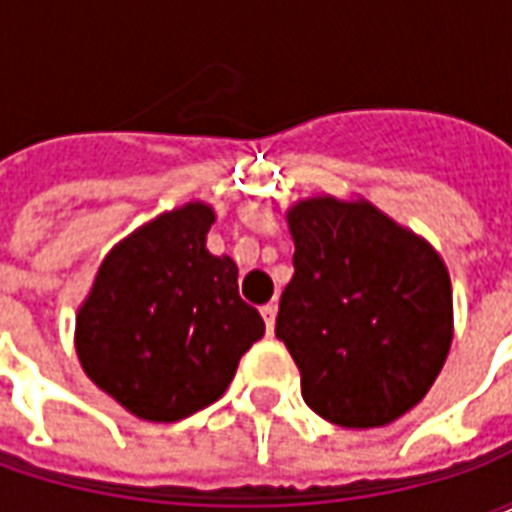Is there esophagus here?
I'll return each instance as SVG.
<instances>
[{"mask_svg": "<svg viewBox=\"0 0 512 512\" xmlns=\"http://www.w3.org/2000/svg\"><path fill=\"white\" fill-rule=\"evenodd\" d=\"M263 312V321H266L268 334H274V321H277V304H266V307H260Z\"/></svg>", "mask_w": 512, "mask_h": 512, "instance_id": "esophagus-1", "label": "esophagus"}]
</instances>
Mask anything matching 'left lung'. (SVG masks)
<instances>
[{"label":"left lung","instance_id":"1","mask_svg":"<svg viewBox=\"0 0 512 512\" xmlns=\"http://www.w3.org/2000/svg\"><path fill=\"white\" fill-rule=\"evenodd\" d=\"M296 244L277 337L304 403L340 428H381L428 395L452 343L439 252L367 200L310 197L288 211Z\"/></svg>","mask_w":512,"mask_h":512}]
</instances>
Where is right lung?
Segmentation results:
<instances>
[{
  "label": "right lung",
  "mask_w": 512,
  "mask_h": 512,
  "mask_svg": "<svg viewBox=\"0 0 512 512\" xmlns=\"http://www.w3.org/2000/svg\"><path fill=\"white\" fill-rule=\"evenodd\" d=\"M205 202L156 216L104 257L76 315V354L98 389L134 417L178 422L224 395L266 334L238 296L233 257L205 249Z\"/></svg>",
  "instance_id": "right-lung-1"
}]
</instances>
